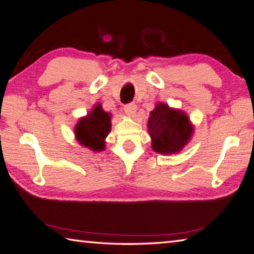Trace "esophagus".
I'll return each instance as SVG.
<instances>
[{"instance_id":"1","label":"esophagus","mask_w":254,"mask_h":254,"mask_svg":"<svg viewBox=\"0 0 254 254\" xmlns=\"http://www.w3.org/2000/svg\"><path fill=\"white\" fill-rule=\"evenodd\" d=\"M124 112L127 115H134L136 112V105L134 103H127L124 105Z\"/></svg>"}]
</instances>
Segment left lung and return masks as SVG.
Listing matches in <instances>:
<instances>
[{"instance_id":"obj_1","label":"left lung","mask_w":254,"mask_h":254,"mask_svg":"<svg viewBox=\"0 0 254 254\" xmlns=\"http://www.w3.org/2000/svg\"><path fill=\"white\" fill-rule=\"evenodd\" d=\"M147 127L152 139V149L162 154L179 152L193 133L189 118L167 104H158L150 113Z\"/></svg>"}]
</instances>
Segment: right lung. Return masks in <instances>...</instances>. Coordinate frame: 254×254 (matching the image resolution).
Listing matches in <instances>:
<instances>
[{
	"mask_svg": "<svg viewBox=\"0 0 254 254\" xmlns=\"http://www.w3.org/2000/svg\"><path fill=\"white\" fill-rule=\"evenodd\" d=\"M111 115L103 111L101 105H95L85 118H82L75 127L76 139L82 145L93 151L104 150V139L111 130Z\"/></svg>",
	"mask_w": 254,
	"mask_h": 254,
	"instance_id": "obj_1",
	"label": "right lung"
}]
</instances>
